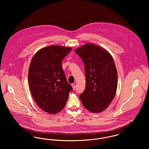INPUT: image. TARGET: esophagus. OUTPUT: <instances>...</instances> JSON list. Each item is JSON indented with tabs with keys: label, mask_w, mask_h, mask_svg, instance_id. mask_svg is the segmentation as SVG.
<instances>
[{
	"label": "esophagus",
	"mask_w": 149,
	"mask_h": 149,
	"mask_svg": "<svg viewBox=\"0 0 149 149\" xmlns=\"http://www.w3.org/2000/svg\"><path fill=\"white\" fill-rule=\"evenodd\" d=\"M72 88H73V89L74 90H75V88H76V85H75V84H72Z\"/></svg>",
	"instance_id": "34e87169"
}]
</instances>
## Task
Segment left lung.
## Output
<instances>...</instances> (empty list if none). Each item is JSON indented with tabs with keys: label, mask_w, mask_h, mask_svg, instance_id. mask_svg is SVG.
<instances>
[{
	"label": "left lung",
	"mask_w": 149,
	"mask_h": 149,
	"mask_svg": "<svg viewBox=\"0 0 149 149\" xmlns=\"http://www.w3.org/2000/svg\"><path fill=\"white\" fill-rule=\"evenodd\" d=\"M75 52L85 68V88L80 99L88 111L100 112L110 104L117 90V72L112 57L106 50L89 43Z\"/></svg>",
	"instance_id": "8db88e82"
}]
</instances>
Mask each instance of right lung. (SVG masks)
<instances>
[{"label":"right lung","instance_id":"right-lung-1","mask_svg":"<svg viewBox=\"0 0 149 149\" xmlns=\"http://www.w3.org/2000/svg\"><path fill=\"white\" fill-rule=\"evenodd\" d=\"M70 47L50 46L39 50L33 57L29 71V83L36 103L50 114L60 112L72 88L68 83L62 60Z\"/></svg>","mask_w":149,"mask_h":149}]
</instances>
